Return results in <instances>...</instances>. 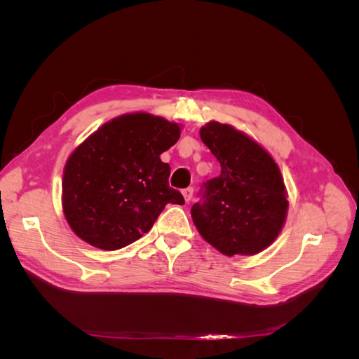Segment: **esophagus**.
<instances>
[{
    "instance_id": "34e87169",
    "label": "esophagus",
    "mask_w": 359,
    "mask_h": 359,
    "mask_svg": "<svg viewBox=\"0 0 359 359\" xmlns=\"http://www.w3.org/2000/svg\"><path fill=\"white\" fill-rule=\"evenodd\" d=\"M182 196H184V199H186V202L189 203V202L191 201V198H193V187L184 189V190H182Z\"/></svg>"
}]
</instances>
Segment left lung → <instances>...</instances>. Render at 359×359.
<instances>
[{"instance_id": "8db88e82", "label": "left lung", "mask_w": 359, "mask_h": 359, "mask_svg": "<svg viewBox=\"0 0 359 359\" xmlns=\"http://www.w3.org/2000/svg\"><path fill=\"white\" fill-rule=\"evenodd\" d=\"M202 142L222 172L203 184L202 201L191 206L196 229L226 256L257 255L273 244L287 215V193L274 158L245 133L210 121Z\"/></svg>"}]
</instances>
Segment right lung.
Segmentation results:
<instances>
[{
    "instance_id": "add662e5",
    "label": "right lung",
    "mask_w": 359,
    "mask_h": 359,
    "mask_svg": "<svg viewBox=\"0 0 359 359\" xmlns=\"http://www.w3.org/2000/svg\"><path fill=\"white\" fill-rule=\"evenodd\" d=\"M180 136V124L135 112L86 137L64 166L62 211L72 231L93 247L118 250L147 233L166 203L184 205L160 158Z\"/></svg>"
}]
</instances>
